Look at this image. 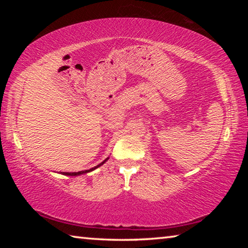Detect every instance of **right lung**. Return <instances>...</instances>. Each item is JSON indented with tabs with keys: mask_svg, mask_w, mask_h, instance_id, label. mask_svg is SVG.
Instances as JSON below:
<instances>
[{
	"mask_svg": "<svg viewBox=\"0 0 248 248\" xmlns=\"http://www.w3.org/2000/svg\"><path fill=\"white\" fill-rule=\"evenodd\" d=\"M108 158H109V157H107L106 159H104V161H103L102 163H99L98 165H96V166H94V167H92V169H90V170H81V171H73V173H66V171H61L60 174H62V175H65V176H79V175H83V174L90 173V171H93L94 170L98 169L99 166H102V165L104 164V163H106V162L108 161Z\"/></svg>",
	"mask_w": 248,
	"mask_h": 248,
	"instance_id": "1",
	"label": "right lung"
}]
</instances>
